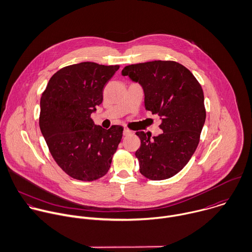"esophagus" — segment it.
Wrapping results in <instances>:
<instances>
[{"instance_id": "obj_1", "label": "esophagus", "mask_w": 252, "mask_h": 252, "mask_svg": "<svg viewBox=\"0 0 252 252\" xmlns=\"http://www.w3.org/2000/svg\"><path fill=\"white\" fill-rule=\"evenodd\" d=\"M123 134H124L125 136H128V135H131V134H132V131L129 130V129H127V128H125Z\"/></svg>"}]
</instances>
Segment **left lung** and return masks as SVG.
Wrapping results in <instances>:
<instances>
[{"label": "left lung", "mask_w": 252, "mask_h": 252, "mask_svg": "<svg viewBox=\"0 0 252 252\" xmlns=\"http://www.w3.org/2000/svg\"><path fill=\"white\" fill-rule=\"evenodd\" d=\"M122 74L141 85L145 109L161 119V134L135 133L141 141L135 152L139 171L152 181L172 178L189 163L199 143L206 119L201 85L186 66L173 61L126 65Z\"/></svg>", "instance_id": "8db88e82"}]
</instances>
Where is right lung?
I'll return each mask as SVG.
<instances>
[{
    "mask_svg": "<svg viewBox=\"0 0 252 252\" xmlns=\"http://www.w3.org/2000/svg\"><path fill=\"white\" fill-rule=\"evenodd\" d=\"M119 67L91 62L63 67L42 94V135L54 160L73 179L95 181L111 167L124 127L105 129L94 124L91 114L102 103L104 87Z\"/></svg>",
    "mask_w": 252,
    "mask_h": 252,
    "instance_id": "1",
    "label": "right lung"
}]
</instances>
